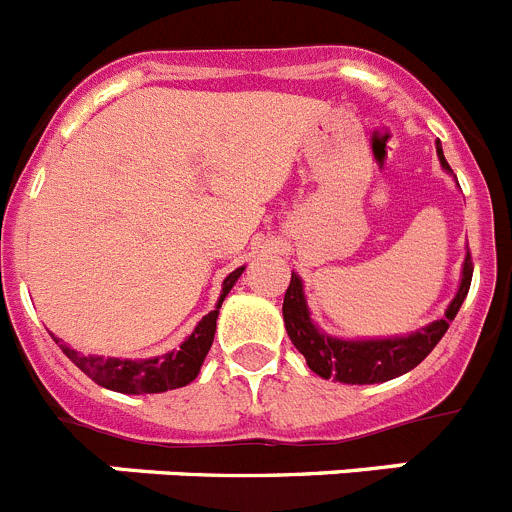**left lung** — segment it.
Returning a JSON list of instances; mask_svg holds the SVG:
<instances>
[{
	"instance_id": "8db88e82",
	"label": "left lung",
	"mask_w": 512,
	"mask_h": 512,
	"mask_svg": "<svg viewBox=\"0 0 512 512\" xmlns=\"http://www.w3.org/2000/svg\"><path fill=\"white\" fill-rule=\"evenodd\" d=\"M436 153L441 166L451 174V166L443 158V148L436 140ZM472 256H464L461 264L459 289L454 300L449 302L443 318L433 320L425 328L408 333V336H390V338H336L328 336L315 325L310 318V307L305 300V287L302 279L292 271V282L284 295V328L292 338L295 348L305 356L307 366L323 379H336L343 384H379L408 374L410 369L420 364L425 356L431 354L436 343L441 341L443 333L449 330L451 320L456 318L461 302L467 300L469 284H472Z\"/></svg>"
}]
</instances>
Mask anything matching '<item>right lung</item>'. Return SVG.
Here are the masks:
<instances>
[{"label": "right lung", "mask_w": 512, "mask_h": 512, "mask_svg": "<svg viewBox=\"0 0 512 512\" xmlns=\"http://www.w3.org/2000/svg\"><path fill=\"white\" fill-rule=\"evenodd\" d=\"M246 266H238L235 271H230L228 277L223 279V292L217 297L215 310H210L205 318L197 323V328L189 333L182 341V346L169 351V354L153 356V359H112V356H84L79 351H74L71 346H66L63 341L56 343L61 346V351L79 366L81 372L87 374L89 379L104 387V390L122 392V395H156V392H169L179 390V387H187L189 382L197 379L202 364H205V356L212 346V338H215L217 328V312L220 305L228 297V292L233 289V284L238 282V277L243 274Z\"/></svg>", "instance_id": "obj_1"}]
</instances>
